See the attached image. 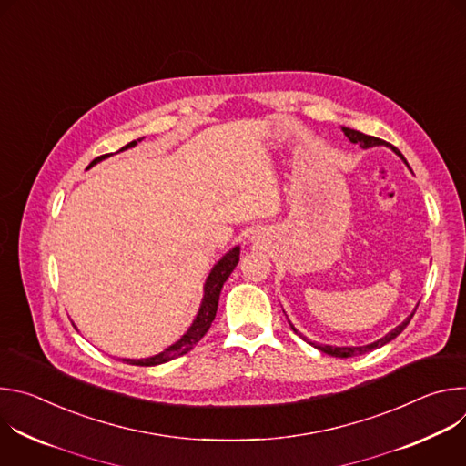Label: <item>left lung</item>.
<instances>
[{"label":"left lung","instance_id":"1","mask_svg":"<svg viewBox=\"0 0 466 466\" xmlns=\"http://www.w3.org/2000/svg\"><path fill=\"white\" fill-rule=\"evenodd\" d=\"M343 132L347 135V138L350 140V142H354V144H360V147H363V149H367V147H374V146H381L383 142L380 140V138H376V137H369V135H363V132H360V130H354V128H347V127H343ZM392 147V146H390ZM392 151L400 157L404 162H406V158L402 157V153L398 151L396 147H392ZM408 164V162H406ZM417 311V309H415ZM415 311L400 324V326H396L392 331H389V334L385 336V338H381V339H378L376 343H370V345H365V347H328V345H317V343H311L315 349H319L320 352H324V354H328V356H336V358H352V356H358V354H365V352H370V350H374V349H380V347H383V345H387L389 341H392L396 336H400L402 331H404V328L410 324V320H411V317L415 315ZM291 328L295 329V326L291 324ZM295 334H299V331L295 329ZM300 336V334H299Z\"/></svg>","mask_w":466,"mask_h":466}]
</instances>
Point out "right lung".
Segmentation results:
<instances>
[{
    "mask_svg": "<svg viewBox=\"0 0 466 466\" xmlns=\"http://www.w3.org/2000/svg\"><path fill=\"white\" fill-rule=\"evenodd\" d=\"M140 140H142V138H138V142H140ZM138 142L135 140V142L127 144L125 147H121V151H123V149H128V147H132V146H137ZM106 157H108V155L97 157L90 166L97 164L99 160H103V158H106ZM90 166H88V167H90ZM238 261H239V247H234L230 252H227V254L218 261V265L212 269V273H210V277H208V280H207V284H205V299H203L201 309H198V313H197L193 324L189 326V329L186 331V334H184L175 345H171L169 349H166L164 352H160V354H157V356H153V358H146V360H123V361H127L128 365L153 367V365H160V363H166V361H171V360H175V358H178V356L187 354L198 341H201V339L205 338V334L210 329V326H212V322H214V319H216V311H218V302H219L221 288H223V284L227 282V279L230 277V273L234 271Z\"/></svg>",
    "mask_w": 466,
    "mask_h": 466,
    "instance_id": "add662e5",
    "label": "right lung"
}]
</instances>
